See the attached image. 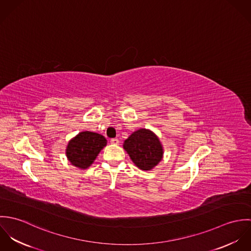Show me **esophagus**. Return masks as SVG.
Returning <instances> with one entry per match:
<instances>
[{
    "mask_svg": "<svg viewBox=\"0 0 251 251\" xmlns=\"http://www.w3.org/2000/svg\"><path fill=\"white\" fill-rule=\"evenodd\" d=\"M110 142H111V144H114V145H118L119 144V139L118 138H112Z\"/></svg>",
    "mask_w": 251,
    "mask_h": 251,
    "instance_id": "1",
    "label": "esophagus"
}]
</instances>
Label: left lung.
I'll use <instances>...</instances> for the list:
<instances>
[{
	"label": "left lung",
	"instance_id": "1",
	"mask_svg": "<svg viewBox=\"0 0 251 251\" xmlns=\"http://www.w3.org/2000/svg\"><path fill=\"white\" fill-rule=\"evenodd\" d=\"M124 149L141 170H151L161 160L163 150L158 138L148 129L133 132L124 143Z\"/></svg>",
	"mask_w": 251,
	"mask_h": 251
}]
</instances>
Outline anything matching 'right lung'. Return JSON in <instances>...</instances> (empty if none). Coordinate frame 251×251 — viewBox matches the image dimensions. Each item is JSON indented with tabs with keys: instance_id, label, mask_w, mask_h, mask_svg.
Instances as JSON below:
<instances>
[{
	"instance_id": "right-lung-1",
	"label": "right lung",
	"mask_w": 251,
	"mask_h": 251,
	"mask_svg": "<svg viewBox=\"0 0 251 251\" xmlns=\"http://www.w3.org/2000/svg\"><path fill=\"white\" fill-rule=\"evenodd\" d=\"M106 143L104 136L96 132L83 131L70 141L67 156L74 166L86 169L94 162Z\"/></svg>"
}]
</instances>
